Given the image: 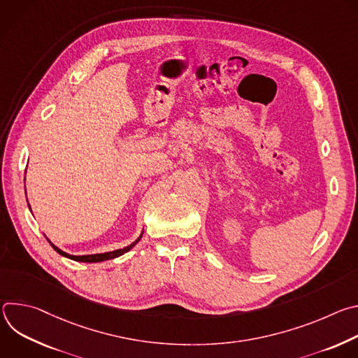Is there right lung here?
I'll use <instances>...</instances> for the list:
<instances>
[{"instance_id":"obj_1","label":"right lung","mask_w":358,"mask_h":358,"mask_svg":"<svg viewBox=\"0 0 358 358\" xmlns=\"http://www.w3.org/2000/svg\"><path fill=\"white\" fill-rule=\"evenodd\" d=\"M143 235V234H141ZM141 235L133 242V243H130L129 246H126V248H123V249H117V250H113V252H105V253H96V255H83V257H73V255H69V253H66V252H64V250H61L59 248H57L55 245H52V248L59 253V255H62V257H65V258H69V259H72V261H78V262H89V264H93V262H101V261H109V259H113V258H117V257H120V255H123V253H126V252H129L140 239H141Z\"/></svg>"}]
</instances>
